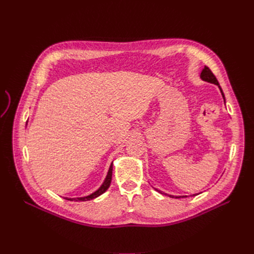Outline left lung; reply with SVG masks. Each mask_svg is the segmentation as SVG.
<instances>
[{
    "mask_svg": "<svg viewBox=\"0 0 254 254\" xmlns=\"http://www.w3.org/2000/svg\"><path fill=\"white\" fill-rule=\"evenodd\" d=\"M200 78L203 80V81H205V82H208V83H211V84H215V85H218V87H219V90H220V92H221V95H222V97H223V99H224V102H225V98H224V94H223V91H222V88H221V86L219 85V82H218V80H217V78L214 76V73L211 72V70L209 69V68L207 67V66H205L204 68H203V70L201 71V74H200ZM157 191H158L159 193H161V194H167V193H164V192H162V191H160V190H158V189H156ZM170 197H187V195H176V196H174V195H171V194H168ZM193 195H195V194H193Z\"/></svg>",
    "mask_w": 254,
    "mask_h": 254,
    "instance_id": "8db88e82",
    "label": "left lung"
}]
</instances>
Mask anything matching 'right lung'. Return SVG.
I'll return each instance as SVG.
<instances>
[{
    "label": "right lung",
    "mask_w": 254,
    "mask_h": 254,
    "mask_svg": "<svg viewBox=\"0 0 254 254\" xmlns=\"http://www.w3.org/2000/svg\"><path fill=\"white\" fill-rule=\"evenodd\" d=\"M27 123V122H26ZM112 170H113V162L111 163L110 168H109V171H108V174L105 178L104 183L101 184V186L94 191L93 193L88 194V195H85V196H80V197H65L66 200H69V201H74V202H81V201H90V200H93V198H96L98 197L99 195H101L102 193H105L106 191L108 190V188L110 187V184H111V180H112Z\"/></svg>",
    "instance_id": "right-lung-1"
}]
</instances>
